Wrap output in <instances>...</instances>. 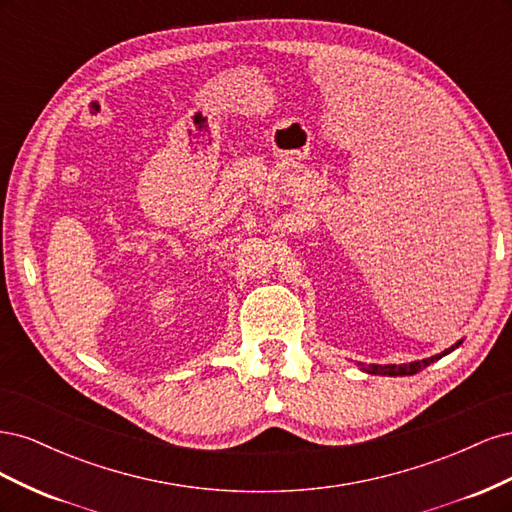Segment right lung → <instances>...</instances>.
<instances>
[{
    "mask_svg": "<svg viewBox=\"0 0 512 512\" xmlns=\"http://www.w3.org/2000/svg\"><path fill=\"white\" fill-rule=\"evenodd\" d=\"M461 342H463V339H459L457 344H453L451 348H446L444 352L433 354V356H429V359H423V361H412V363H401V365H376V363H371V365L356 363V365H359L361 371H365V374H371V376H414L421 369H425L427 365L440 361L442 356H446L448 352H453L455 348H459Z\"/></svg>",
    "mask_w": 512,
    "mask_h": 512,
    "instance_id": "right-lung-1",
    "label": "right lung"
}]
</instances>
